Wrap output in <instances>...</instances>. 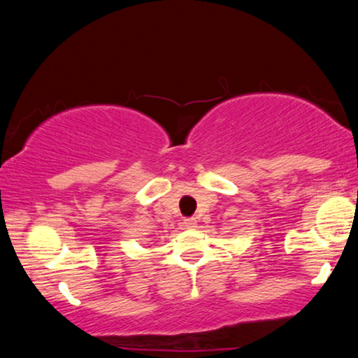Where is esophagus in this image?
<instances>
[{
    "label": "esophagus",
    "instance_id": "esophagus-1",
    "mask_svg": "<svg viewBox=\"0 0 358 358\" xmlns=\"http://www.w3.org/2000/svg\"><path fill=\"white\" fill-rule=\"evenodd\" d=\"M183 226H185L186 229H194V227L197 226L196 217H186V220H183Z\"/></svg>",
    "mask_w": 358,
    "mask_h": 358
}]
</instances>
